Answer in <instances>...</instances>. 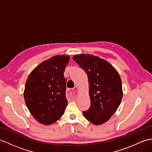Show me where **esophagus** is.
I'll list each match as a JSON object with an SVG mask.
<instances>
[{
  "mask_svg": "<svg viewBox=\"0 0 152 152\" xmlns=\"http://www.w3.org/2000/svg\"><path fill=\"white\" fill-rule=\"evenodd\" d=\"M78 88L76 87L75 89H68L66 91V95L70 99H74L76 98L77 95H78Z\"/></svg>",
  "mask_w": 152,
  "mask_h": 152,
  "instance_id": "1",
  "label": "esophagus"
}]
</instances>
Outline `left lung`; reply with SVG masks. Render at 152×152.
I'll use <instances>...</instances> for the list:
<instances>
[{
    "instance_id": "left-lung-1",
    "label": "left lung",
    "mask_w": 152,
    "mask_h": 152,
    "mask_svg": "<svg viewBox=\"0 0 152 152\" xmlns=\"http://www.w3.org/2000/svg\"><path fill=\"white\" fill-rule=\"evenodd\" d=\"M73 59L86 71L91 106L83 116L94 125L107 121L117 110L122 96L121 80L107 61L90 54L76 55Z\"/></svg>"
}]
</instances>
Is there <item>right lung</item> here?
<instances>
[{
  "instance_id": "right-lung-1",
  "label": "right lung",
  "mask_w": 152,
  "mask_h": 152,
  "mask_svg": "<svg viewBox=\"0 0 152 152\" xmlns=\"http://www.w3.org/2000/svg\"><path fill=\"white\" fill-rule=\"evenodd\" d=\"M70 56L57 55L43 61L28 75L23 93L25 104L34 118L43 125L59 119L68 104L64 72Z\"/></svg>"
}]
</instances>
